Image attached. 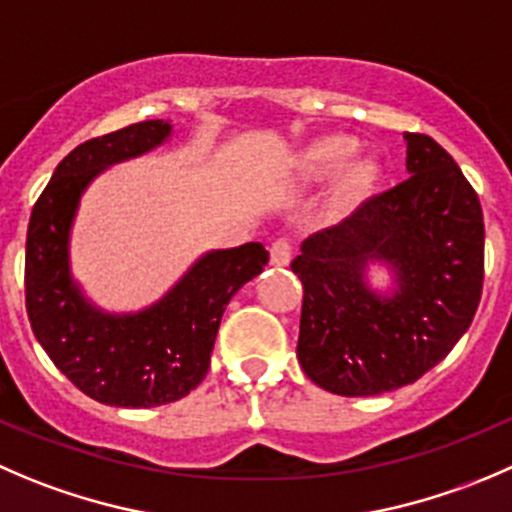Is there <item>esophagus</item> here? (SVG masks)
<instances>
[{"instance_id":"34e87169","label":"esophagus","mask_w":512,"mask_h":512,"mask_svg":"<svg viewBox=\"0 0 512 512\" xmlns=\"http://www.w3.org/2000/svg\"><path fill=\"white\" fill-rule=\"evenodd\" d=\"M292 260V242L285 240V237H280V240H275L270 245V262L275 267H285L290 265Z\"/></svg>"}]
</instances>
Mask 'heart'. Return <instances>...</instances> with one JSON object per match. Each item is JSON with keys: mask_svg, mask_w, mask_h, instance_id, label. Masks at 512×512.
I'll list each match as a JSON object with an SVG mask.
<instances>
[{"mask_svg": "<svg viewBox=\"0 0 512 512\" xmlns=\"http://www.w3.org/2000/svg\"><path fill=\"white\" fill-rule=\"evenodd\" d=\"M357 145L350 137H322V140L307 145L300 155L295 157V177L302 185H322L332 180L347 162L355 157ZM375 180V165L370 160H360L347 172L342 197H355Z\"/></svg>", "mask_w": 512, "mask_h": 512, "instance_id": "1", "label": "heart"}]
</instances>
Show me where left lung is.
<instances>
[{"instance_id":"1","label":"left lung","mask_w":512,"mask_h":512,"mask_svg":"<svg viewBox=\"0 0 512 512\" xmlns=\"http://www.w3.org/2000/svg\"><path fill=\"white\" fill-rule=\"evenodd\" d=\"M410 177L372 195L340 225L302 242L297 360L322 390L382 395L438 365L465 335L483 295L480 200L453 157L405 132ZM370 259L396 272L390 298L366 287Z\"/></svg>"}]
</instances>
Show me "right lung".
Returning <instances> with one entry per match:
<instances>
[{
    "label": "right lung",
    "mask_w": 512,
    "mask_h": 512,
    "mask_svg": "<svg viewBox=\"0 0 512 512\" xmlns=\"http://www.w3.org/2000/svg\"><path fill=\"white\" fill-rule=\"evenodd\" d=\"M170 132L165 119H147L82 142L59 162L29 217L24 297L34 337L74 388L114 408H155L190 395L210 370L227 302L270 260L260 242L207 252L135 315H109L82 295L69 272L79 197L104 167L155 150Z\"/></svg>",
    "instance_id": "add662e5"
}]
</instances>
